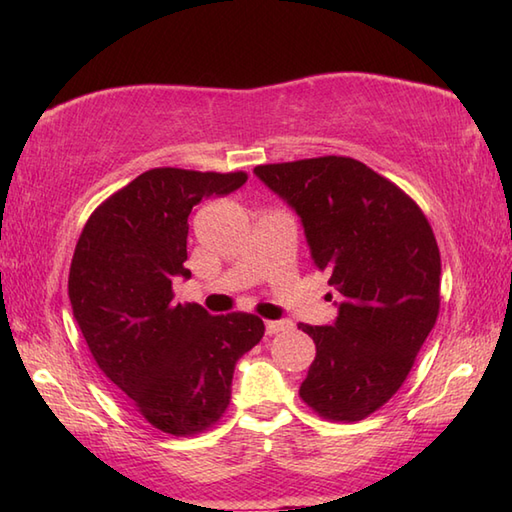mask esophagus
<instances>
[{"instance_id": "esophagus-1", "label": "esophagus", "mask_w": 512, "mask_h": 512, "mask_svg": "<svg viewBox=\"0 0 512 512\" xmlns=\"http://www.w3.org/2000/svg\"><path fill=\"white\" fill-rule=\"evenodd\" d=\"M290 328H292L290 321H266V334H270V336L290 330Z\"/></svg>"}]
</instances>
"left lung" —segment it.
I'll use <instances>...</instances> for the list:
<instances>
[{
  "instance_id": "left-lung-1",
  "label": "left lung",
  "mask_w": 512,
  "mask_h": 512,
  "mask_svg": "<svg viewBox=\"0 0 512 512\" xmlns=\"http://www.w3.org/2000/svg\"><path fill=\"white\" fill-rule=\"evenodd\" d=\"M255 176L299 215L314 266L341 295L330 325L299 323L317 345L299 396L328 420H363L405 383L436 325V237L407 193L354 158L262 165Z\"/></svg>"
}]
</instances>
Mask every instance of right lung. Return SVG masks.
Wrapping results in <instances>:
<instances>
[{"instance_id": "right-lung-1", "label": "right lung", "mask_w": 512, "mask_h": 512, "mask_svg": "<svg viewBox=\"0 0 512 512\" xmlns=\"http://www.w3.org/2000/svg\"><path fill=\"white\" fill-rule=\"evenodd\" d=\"M246 180L244 171H145L92 213L76 242L68 279L76 325L101 372L171 436L220 420L235 363L264 336L255 314L213 317L198 303H173L171 292L173 279L191 277L193 206Z\"/></svg>"}]
</instances>
